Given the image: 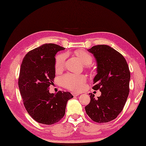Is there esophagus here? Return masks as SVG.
Segmentation results:
<instances>
[{"label":"esophagus","instance_id":"esophagus-1","mask_svg":"<svg viewBox=\"0 0 146 146\" xmlns=\"http://www.w3.org/2000/svg\"><path fill=\"white\" fill-rule=\"evenodd\" d=\"M71 94L73 95V97H78V95H80L78 93H75V92H72L71 93Z\"/></svg>","mask_w":146,"mask_h":146}]
</instances>
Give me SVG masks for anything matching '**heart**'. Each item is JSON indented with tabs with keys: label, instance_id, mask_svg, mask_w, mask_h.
Returning a JSON list of instances; mask_svg holds the SVG:
<instances>
[{
	"label": "heart",
	"instance_id": "obj_1",
	"mask_svg": "<svg viewBox=\"0 0 146 146\" xmlns=\"http://www.w3.org/2000/svg\"><path fill=\"white\" fill-rule=\"evenodd\" d=\"M75 54L82 60L83 63L88 67L93 61L94 57L90 52L84 50H76ZM66 56L64 53L59 54L55 58L54 68L56 72L63 71L65 67ZM60 84L70 90L79 91L81 90L86 82V77L82 75L67 73L62 76L60 79Z\"/></svg>",
	"mask_w": 146,
	"mask_h": 146
}]
</instances>
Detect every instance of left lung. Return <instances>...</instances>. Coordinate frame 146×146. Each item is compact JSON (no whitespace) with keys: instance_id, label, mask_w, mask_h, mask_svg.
<instances>
[{"instance_id":"8db88e82","label":"left lung","mask_w":146,"mask_h":146,"mask_svg":"<svg viewBox=\"0 0 146 146\" xmlns=\"http://www.w3.org/2000/svg\"><path fill=\"white\" fill-rule=\"evenodd\" d=\"M97 62V75L93 89L100 90V97L90 95V102L85 111L90 119L98 123L108 122L122 111L129 94L131 73L124 57L107 45H97L88 49Z\"/></svg>"}]
</instances>
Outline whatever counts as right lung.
I'll use <instances>...</instances> for the list:
<instances>
[{"label": "right lung", "instance_id": "right-lung-1", "mask_svg": "<svg viewBox=\"0 0 146 146\" xmlns=\"http://www.w3.org/2000/svg\"><path fill=\"white\" fill-rule=\"evenodd\" d=\"M64 49L48 43L30 51L22 61L18 85L24 105L36 122L51 125L64 115L67 102L73 97L70 92H49L55 77V54Z\"/></svg>", "mask_w": 146, "mask_h": 146}]
</instances>
